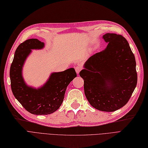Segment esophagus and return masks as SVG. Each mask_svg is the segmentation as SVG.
Returning <instances> with one entry per match:
<instances>
[{
	"label": "esophagus",
	"mask_w": 148,
	"mask_h": 148,
	"mask_svg": "<svg viewBox=\"0 0 148 148\" xmlns=\"http://www.w3.org/2000/svg\"><path fill=\"white\" fill-rule=\"evenodd\" d=\"M82 69V67H81V65H77L76 67H75V71L76 73H79L80 72V71Z\"/></svg>",
	"instance_id": "1"
}]
</instances>
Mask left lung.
<instances>
[{"label":"left lung","mask_w":148,"mask_h":148,"mask_svg":"<svg viewBox=\"0 0 148 148\" xmlns=\"http://www.w3.org/2000/svg\"><path fill=\"white\" fill-rule=\"evenodd\" d=\"M106 49L94 54L79 72L84 94L97 110L112 112L129 100L137 84L135 56L123 35L107 33Z\"/></svg>","instance_id":"obj_1"}]
</instances>
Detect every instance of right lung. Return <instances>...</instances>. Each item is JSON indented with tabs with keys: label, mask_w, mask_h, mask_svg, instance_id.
<instances>
[{
	"label": "right lung",
	"mask_w": 148,
	"mask_h": 148,
	"mask_svg": "<svg viewBox=\"0 0 148 148\" xmlns=\"http://www.w3.org/2000/svg\"><path fill=\"white\" fill-rule=\"evenodd\" d=\"M44 43L36 38L26 40L15 51L10 70L12 92L19 102L29 113L47 115L59 108L64 99L66 89L76 73L71 68L64 72L53 73L46 84L38 89L28 87L22 76L24 61L32 49H42Z\"/></svg>",
	"instance_id": "right-lung-1"
}]
</instances>
